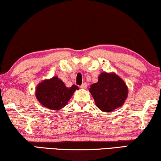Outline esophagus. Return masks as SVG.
<instances>
[{
	"label": "esophagus",
	"mask_w": 161,
	"mask_h": 161,
	"mask_svg": "<svg viewBox=\"0 0 161 161\" xmlns=\"http://www.w3.org/2000/svg\"><path fill=\"white\" fill-rule=\"evenodd\" d=\"M81 88H82V89H86V88L87 87V83H82V85L80 86Z\"/></svg>",
	"instance_id": "esophagus-1"
}]
</instances>
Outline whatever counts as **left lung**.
<instances>
[{
    "instance_id": "left-lung-1",
    "label": "left lung",
    "mask_w": 161,
    "mask_h": 161,
    "mask_svg": "<svg viewBox=\"0 0 161 161\" xmlns=\"http://www.w3.org/2000/svg\"><path fill=\"white\" fill-rule=\"evenodd\" d=\"M89 91L97 107L103 112H112L120 107L128 95L125 82L114 72L101 73L98 82L90 85Z\"/></svg>"
}]
</instances>
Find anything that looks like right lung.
<instances>
[{"mask_svg": "<svg viewBox=\"0 0 161 161\" xmlns=\"http://www.w3.org/2000/svg\"><path fill=\"white\" fill-rule=\"evenodd\" d=\"M79 87L75 85L67 87L58 76L44 80L36 86V98L43 106L52 110H60L65 106Z\"/></svg>", "mask_w": 161, "mask_h": 161, "instance_id": "add662e5", "label": "right lung"}]
</instances>
